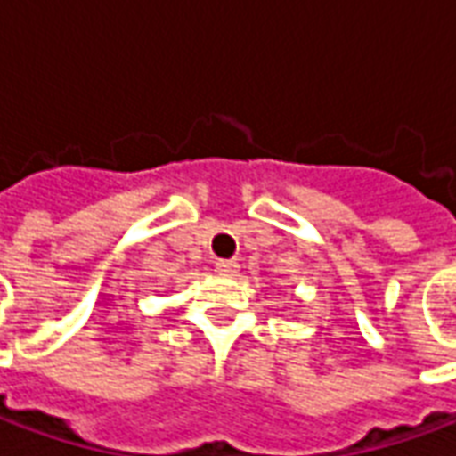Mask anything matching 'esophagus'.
I'll return each instance as SVG.
<instances>
[{
  "label": "esophagus",
  "instance_id": "1",
  "mask_svg": "<svg viewBox=\"0 0 456 456\" xmlns=\"http://www.w3.org/2000/svg\"><path fill=\"white\" fill-rule=\"evenodd\" d=\"M215 271L222 273V276H237L239 264L237 261H217V264H215Z\"/></svg>",
  "mask_w": 456,
  "mask_h": 456
}]
</instances>
